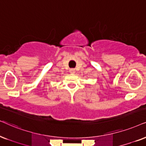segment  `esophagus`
<instances>
[{
    "mask_svg": "<svg viewBox=\"0 0 146 146\" xmlns=\"http://www.w3.org/2000/svg\"><path fill=\"white\" fill-rule=\"evenodd\" d=\"M69 73H72V74H73V73H75V69H71L69 70Z\"/></svg>",
    "mask_w": 146,
    "mask_h": 146,
    "instance_id": "esophagus-1",
    "label": "esophagus"
}]
</instances>
